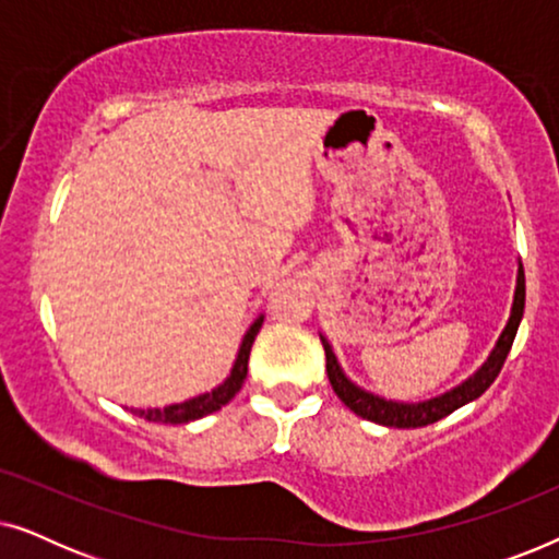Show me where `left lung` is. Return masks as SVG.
Here are the masks:
<instances>
[{"mask_svg": "<svg viewBox=\"0 0 559 559\" xmlns=\"http://www.w3.org/2000/svg\"><path fill=\"white\" fill-rule=\"evenodd\" d=\"M524 297H526V285H524V266L519 262V272H516V289H514V302H511V316L507 320V328H503L499 341L488 358L484 361V366L463 381L450 389V392L432 396V400L425 402H396V400H384V396L366 392L364 386L354 384L346 377V371L341 369L338 358L333 354V346L328 343L325 335H320L325 348V371L328 379H331L333 392L338 394V400L346 404L350 412H356L358 417L371 419V423L384 425V427H400V430H409V427H425L438 423V419L448 417L450 412L461 409L463 404H468L473 400H478L480 394L486 392L488 386L493 384V379L499 377L503 361H507L511 343L516 338L519 323H522L524 316Z\"/></svg>", "mask_w": 559, "mask_h": 559, "instance_id": "left-lung-1", "label": "left lung"}]
</instances>
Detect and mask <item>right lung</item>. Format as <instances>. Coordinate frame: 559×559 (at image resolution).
Returning a JSON list of instances; mask_svg holds the SVG:
<instances>
[{"mask_svg": "<svg viewBox=\"0 0 559 559\" xmlns=\"http://www.w3.org/2000/svg\"><path fill=\"white\" fill-rule=\"evenodd\" d=\"M264 323V316H259L254 323L249 325V331L243 333L239 354H236V361L231 366V373H228L224 384H218L211 392L198 394L193 400L178 402V404H167V407H147V409H132L136 417L147 419V423H163V425H186L193 423V419H201L211 412H216L228 404L239 392L243 379H247V369H249V354H251V343H254L259 328Z\"/></svg>", "mask_w": 559, "mask_h": 559, "instance_id": "right-lung-1", "label": "right lung"}]
</instances>
